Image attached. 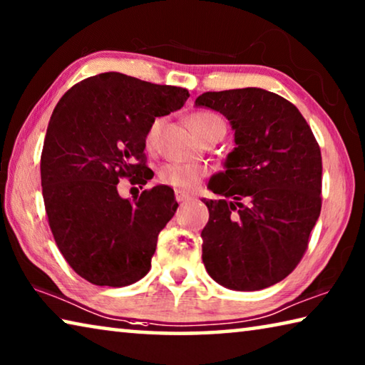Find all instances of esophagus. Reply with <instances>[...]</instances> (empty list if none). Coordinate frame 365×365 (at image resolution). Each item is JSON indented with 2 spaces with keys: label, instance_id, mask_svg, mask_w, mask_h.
Wrapping results in <instances>:
<instances>
[{
  "label": "esophagus",
  "instance_id": "1",
  "mask_svg": "<svg viewBox=\"0 0 365 365\" xmlns=\"http://www.w3.org/2000/svg\"><path fill=\"white\" fill-rule=\"evenodd\" d=\"M175 200H177L178 202H187V201L191 200V196H190L188 193H185V191L177 190V191H175Z\"/></svg>",
  "mask_w": 365,
  "mask_h": 365
}]
</instances>
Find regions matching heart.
<instances>
[{
  "mask_svg": "<svg viewBox=\"0 0 365 365\" xmlns=\"http://www.w3.org/2000/svg\"><path fill=\"white\" fill-rule=\"evenodd\" d=\"M187 120L190 128L200 140L215 130H225L224 119L211 110H196V113L188 115ZM160 127H163V119H154L151 125L148 127L145 135L146 148L156 145ZM206 175L207 169L201 164H168L159 170L160 183L178 190H193L201 182V178Z\"/></svg>",
  "mask_w": 365,
  "mask_h": 365,
  "instance_id": "obj_1",
  "label": "heart"
}]
</instances>
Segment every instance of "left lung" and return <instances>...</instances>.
<instances>
[{
    "label": "left lung",
    "mask_w": 365,
    "mask_h": 365,
    "mask_svg": "<svg viewBox=\"0 0 365 365\" xmlns=\"http://www.w3.org/2000/svg\"><path fill=\"white\" fill-rule=\"evenodd\" d=\"M196 106L224 114L235 130L225 172L205 200L202 262L219 285L237 292L275 285L292 274L322 207V156L298 108L262 88L206 91Z\"/></svg>",
    "instance_id": "obj_1"
}]
</instances>
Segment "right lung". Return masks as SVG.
<instances>
[{"mask_svg":"<svg viewBox=\"0 0 365 365\" xmlns=\"http://www.w3.org/2000/svg\"><path fill=\"white\" fill-rule=\"evenodd\" d=\"M188 90L104 72L72 86L53 110L41 151L43 201L67 264L93 285L127 287L150 272L158 235L174 217V190L156 185L133 201L117 187L153 178L145 135L180 109Z\"/></svg>","mask_w":365,"mask_h":365,"instance_id":"1","label":"right lung"}]
</instances>
